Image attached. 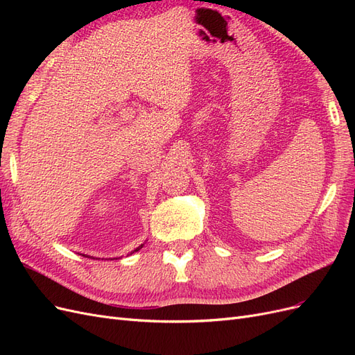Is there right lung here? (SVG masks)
Returning a JSON list of instances; mask_svg holds the SVG:
<instances>
[{
  "label": "right lung",
  "mask_w": 355,
  "mask_h": 355,
  "mask_svg": "<svg viewBox=\"0 0 355 355\" xmlns=\"http://www.w3.org/2000/svg\"><path fill=\"white\" fill-rule=\"evenodd\" d=\"M142 247H144V244H141V245H139V247H136V249L133 250V252H130V253H128V254H133L135 252H137V250H141L142 249ZM127 254V256H128ZM83 256H85V254H83ZM85 257H92V256H85ZM92 259H94V257H92ZM114 259H118V257H114Z\"/></svg>",
  "instance_id": "1"
}]
</instances>
